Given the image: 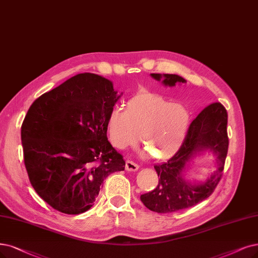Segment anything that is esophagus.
I'll return each mask as SVG.
<instances>
[{"label": "esophagus", "mask_w": 258, "mask_h": 258, "mask_svg": "<svg viewBox=\"0 0 258 258\" xmlns=\"http://www.w3.org/2000/svg\"><path fill=\"white\" fill-rule=\"evenodd\" d=\"M125 169L127 171H131V172H134V171H137L139 169V165L134 163L133 160H127L125 164Z\"/></svg>", "instance_id": "esophagus-1"}]
</instances>
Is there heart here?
Wrapping results in <instances>:
<instances>
[{
    "label": "heart",
    "mask_w": 258,
    "mask_h": 258,
    "mask_svg": "<svg viewBox=\"0 0 258 258\" xmlns=\"http://www.w3.org/2000/svg\"><path fill=\"white\" fill-rule=\"evenodd\" d=\"M189 113L183 105L159 94L141 91L132 97L125 110L113 107L107 118L111 144L118 149L142 142L156 159L173 156L182 147L189 126Z\"/></svg>",
    "instance_id": "b5f03b06"
}]
</instances>
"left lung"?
<instances>
[{
	"label": "left lung",
	"instance_id": "left-lung-1",
	"mask_svg": "<svg viewBox=\"0 0 258 258\" xmlns=\"http://www.w3.org/2000/svg\"><path fill=\"white\" fill-rule=\"evenodd\" d=\"M156 81L173 87L177 83H186L176 74L152 73ZM227 112L219 102L206 106L190 123L182 147L167 163L155 165L159 176L156 188L140 197L141 202L150 211L168 214L197 205L211 196L222 177L228 149ZM212 150L217 156L218 169L204 183L186 181L183 172L186 164L200 151Z\"/></svg>",
	"mask_w": 258,
	"mask_h": 258
}]
</instances>
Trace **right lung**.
<instances>
[{"label": "right lung", "mask_w": 258, "mask_h": 258, "mask_svg": "<svg viewBox=\"0 0 258 258\" xmlns=\"http://www.w3.org/2000/svg\"><path fill=\"white\" fill-rule=\"evenodd\" d=\"M112 83L81 73L35 100L21 126L30 182L56 211H88L103 180L125 161L107 139V118L119 100Z\"/></svg>", "instance_id": "add662e5"}]
</instances>
